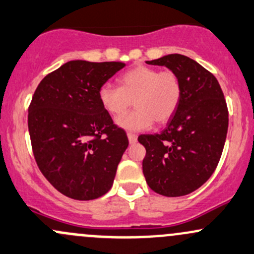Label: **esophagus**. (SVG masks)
Instances as JSON below:
<instances>
[{"label":"esophagus","instance_id":"34e87169","mask_svg":"<svg viewBox=\"0 0 254 254\" xmlns=\"http://www.w3.org/2000/svg\"><path fill=\"white\" fill-rule=\"evenodd\" d=\"M127 137H128V141H129V144L137 143V135L135 134H133V133H128Z\"/></svg>","mask_w":254,"mask_h":254}]
</instances>
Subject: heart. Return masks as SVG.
<instances>
[{"mask_svg": "<svg viewBox=\"0 0 254 254\" xmlns=\"http://www.w3.org/2000/svg\"><path fill=\"white\" fill-rule=\"evenodd\" d=\"M182 82L171 70L138 65L120 77V87L104 83L98 91L103 109L120 116L133 104L135 110L119 117L116 125L132 132L148 129L154 121L163 125L174 116L182 100Z\"/></svg>", "mask_w": 254, "mask_h": 254, "instance_id": "1", "label": "heart"}]
</instances>
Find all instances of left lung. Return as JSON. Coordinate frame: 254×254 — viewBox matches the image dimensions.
Listing matches in <instances>:
<instances>
[{
    "label": "left lung",
    "mask_w": 254,
    "mask_h": 254,
    "mask_svg": "<svg viewBox=\"0 0 254 254\" xmlns=\"http://www.w3.org/2000/svg\"><path fill=\"white\" fill-rule=\"evenodd\" d=\"M178 75L182 100L159 134H141L143 173L150 189L168 197L195 191L213 174L228 133V108L217 78L197 62L168 54L146 62Z\"/></svg>",
    "instance_id": "8db88e82"
}]
</instances>
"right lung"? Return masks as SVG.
<instances>
[{
	"label": "right lung",
	"mask_w": 254,
	"mask_h": 254,
	"mask_svg": "<svg viewBox=\"0 0 254 254\" xmlns=\"http://www.w3.org/2000/svg\"><path fill=\"white\" fill-rule=\"evenodd\" d=\"M125 66L67 62L32 97L28 125L35 160L47 181L73 200H94L113 187L128 138L103 109L98 91Z\"/></svg>",
	"instance_id": "right-lung-1"
}]
</instances>
